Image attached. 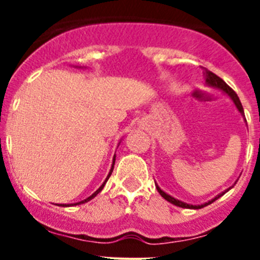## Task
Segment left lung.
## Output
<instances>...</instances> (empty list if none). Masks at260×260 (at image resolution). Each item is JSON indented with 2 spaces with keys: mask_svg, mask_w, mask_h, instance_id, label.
Listing matches in <instances>:
<instances>
[{
  "mask_svg": "<svg viewBox=\"0 0 260 260\" xmlns=\"http://www.w3.org/2000/svg\"><path fill=\"white\" fill-rule=\"evenodd\" d=\"M203 69H204V68H203ZM204 77H206V83H207L208 86L216 87V88L221 89V91H224V92L228 93V95L231 96L232 100H233L234 104H236V107H237V109L240 110V113H241V114H243V108H242V104H241V102H240V99H238L237 93L234 92L233 89H232L231 87L228 86V84L225 83V82H224V80L221 79V78L217 77V75H216V74H213L212 71L207 70V69H204ZM156 189H157V191L160 192V195H161L162 198L167 199L168 202H171V203H172V204H174V206H178V207H182V208H192V210H199V208H203V207H206V206H208V204L213 203V202H215L216 199H219L220 197H221V195H224L225 192H226V191H228L229 189H231V187H229L228 190H225L224 192H221V194L217 195V197H216V198H213L212 201L207 202V203H204V204H201V206H192V204L183 203V202H181V201H178V199L173 198V197H171V195H168L167 192L162 191V190L160 189V187H158V186H156Z\"/></svg>",
  "mask_w": 260,
  "mask_h": 260,
  "instance_id": "obj_1",
  "label": "left lung"
}]
</instances>
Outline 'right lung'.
Instances as JSON below:
<instances>
[{
    "mask_svg": "<svg viewBox=\"0 0 260 260\" xmlns=\"http://www.w3.org/2000/svg\"><path fill=\"white\" fill-rule=\"evenodd\" d=\"M114 161H116V156H114V158H113V165H114ZM113 165H112V169H110L109 174H108V177H107V180H105V181H104V183H103V185H102V186H100V187H99V189H98V190H96V191H95V192H93V194H92V195H91V197H88V198H87V199H84V201H83V202H79V203H77V204H80V203H84V202H88V201H91V199H92V198H95V197H96V195H98V194H99V192L102 191V190H103V187H104V185H105V182H107V181H108V178H109V177H110V174H112V172H113ZM62 206H63V204H62Z\"/></svg>",
    "mask_w": 260,
    "mask_h": 260,
    "instance_id": "add662e5",
    "label": "right lung"
}]
</instances>
